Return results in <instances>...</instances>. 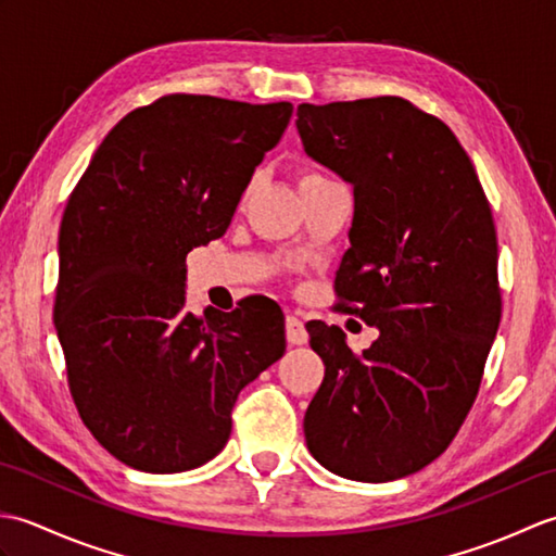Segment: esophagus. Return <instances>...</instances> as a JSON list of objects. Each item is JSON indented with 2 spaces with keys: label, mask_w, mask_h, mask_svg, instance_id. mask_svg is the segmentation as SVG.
<instances>
[{
  "label": "esophagus",
  "mask_w": 556,
  "mask_h": 556,
  "mask_svg": "<svg viewBox=\"0 0 556 556\" xmlns=\"http://www.w3.org/2000/svg\"><path fill=\"white\" fill-rule=\"evenodd\" d=\"M285 327H287V341H289L291 346L308 344V329H305L303 320H299L296 315H289Z\"/></svg>",
  "instance_id": "obj_1"
}]
</instances>
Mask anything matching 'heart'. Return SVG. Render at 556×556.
I'll list each match as a JSON object with an SVG mask.
<instances>
[{"mask_svg": "<svg viewBox=\"0 0 556 556\" xmlns=\"http://www.w3.org/2000/svg\"><path fill=\"white\" fill-rule=\"evenodd\" d=\"M320 179H327V176L317 174V172H305V174H301V179H299V188H301V186H308V184H313V181H320Z\"/></svg>", "mask_w": 556, "mask_h": 556, "instance_id": "1", "label": "heart"}]
</instances>
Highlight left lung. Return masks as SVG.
I'll list each match as a JSON object with an SVG mask.
<instances>
[{"mask_svg": "<svg viewBox=\"0 0 556 556\" xmlns=\"http://www.w3.org/2000/svg\"><path fill=\"white\" fill-rule=\"evenodd\" d=\"M296 114L305 152L353 186L339 305L380 329L353 353L337 325L308 323L325 380L305 442L341 478L396 480L452 444L478 396L502 317L492 210L452 128L404 98Z\"/></svg>", "mask_w": 556, "mask_h": 556, "instance_id": "left-lung-1", "label": "left lung"}]
</instances>
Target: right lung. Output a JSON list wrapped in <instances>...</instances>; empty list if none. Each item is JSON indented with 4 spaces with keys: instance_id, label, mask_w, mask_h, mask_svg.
I'll return each instance as SVG.
<instances>
[{
    "instance_id": "right-lung-1",
    "label": "right lung",
    "mask_w": 556,
    "mask_h": 556,
    "mask_svg": "<svg viewBox=\"0 0 556 556\" xmlns=\"http://www.w3.org/2000/svg\"><path fill=\"white\" fill-rule=\"evenodd\" d=\"M291 102L164 96L128 112L83 172L59 227L54 327L68 392L122 464L181 473L215 458L241 389L285 356L265 296L186 313V255L227 231Z\"/></svg>"
}]
</instances>
